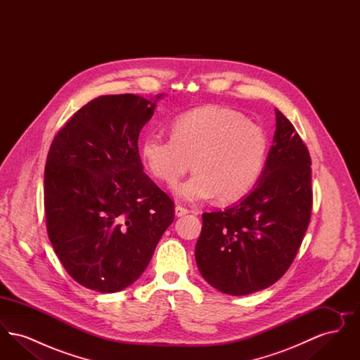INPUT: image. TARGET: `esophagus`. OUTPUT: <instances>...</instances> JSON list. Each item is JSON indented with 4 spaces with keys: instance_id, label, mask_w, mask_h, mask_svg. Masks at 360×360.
<instances>
[{
    "instance_id": "obj_1",
    "label": "esophagus",
    "mask_w": 360,
    "mask_h": 360,
    "mask_svg": "<svg viewBox=\"0 0 360 360\" xmlns=\"http://www.w3.org/2000/svg\"><path fill=\"white\" fill-rule=\"evenodd\" d=\"M188 209L186 207H184V206L176 205L175 206V216L176 217H182V216H185V214H188Z\"/></svg>"
}]
</instances>
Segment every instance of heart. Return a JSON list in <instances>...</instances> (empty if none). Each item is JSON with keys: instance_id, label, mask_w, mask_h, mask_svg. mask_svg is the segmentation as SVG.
Returning <instances> with one entry per match:
<instances>
[{"instance_id": "obj_1", "label": "heart", "mask_w": 360, "mask_h": 360, "mask_svg": "<svg viewBox=\"0 0 360 360\" xmlns=\"http://www.w3.org/2000/svg\"><path fill=\"white\" fill-rule=\"evenodd\" d=\"M264 131L238 112L204 106L175 117L172 136L143 137L140 155L158 181L172 186L191 169L194 175L174 188L186 202L217 198L231 202L257 185L267 158Z\"/></svg>"}]
</instances>
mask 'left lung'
<instances>
[{
	"label": "left lung",
	"instance_id": "8db88e82",
	"mask_svg": "<svg viewBox=\"0 0 360 360\" xmlns=\"http://www.w3.org/2000/svg\"><path fill=\"white\" fill-rule=\"evenodd\" d=\"M273 146L255 188L238 204L202 214L195 262L206 282L229 295L263 290L288 271L313 204L310 155L275 109Z\"/></svg>",
	"mask_w": 360,
	"mask_h": 360
}]
</instances>
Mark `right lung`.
Instances as JSON below:
<instances>
[{
    "instance_id": "add662e5",
    "label": "right lung",
    "mask_w": 360,
    "mask_h": 360,
    "mask_svg": "<svg viewBox=\"0 0 360 360\" xmlns=\"http://www.w3.org/2000/svg\"><path fill=\"white\" fill-rule=\"evenodd\" d=\"M101 96L55 135L44 169V210L70 276L100 292L132 285L174 221L172 198L143 172L137 140L156 101Z\"/></svg>"
}]
</instances>
